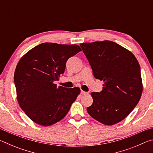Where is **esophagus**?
<instances>
[{
  "mask_svg": "<svg viewBox=\"0 0 153 153\" xmlns=\"http://www.w3.org/2000/svg\"><path fill=\"white\" fill-rule=\"evenodd\" d=\"M81 94H88V92H84V91H83V90H81Z\"/></svg>",
  "mask_w": 153,
  "mask_h": 153,
  "instance_id": "esophagus-1",
  "label": "esophagus"
}]
</instances>
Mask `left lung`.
Masks as SVG:
<instances>
[{
	"label": "left lung",
	"mask_w": 153,
	"mask_h": 153,
	"mask_svg": "<svg viewBox=\"0 0 153 153\" xmlns=\"http://www.w3.org/2000/svg\"><path fill=\"white\" fill-rule=\"evenodd\" d=\"M96 79L104 84L100 92H93V103L87 108L94 120L112 126L124 120L140 99V67L132 53L109 40L80 44Z\"/></svg>",
	"instance_id": "1"
}]
</instances>
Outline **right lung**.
<instances>
[{
	"instance_id": "right-lung-1",
	"label": "right lung",
	"mask_w": 153,
	"mask_h": 153,
	"mask_svg": "<svg viewBox=\"0 0 153 153\" xmlns=\"http://www.w3.org/2000/svg\"><path fill=\"white\" fill-rule=\"evenodd\" d=\"M81 51L78 45L45 42L19 60L14 74L17 100L33 122L51 126L69 112L80 89L57 87L55 82L63 74L68 59Z\"/></svg>"
}]
</instances>
